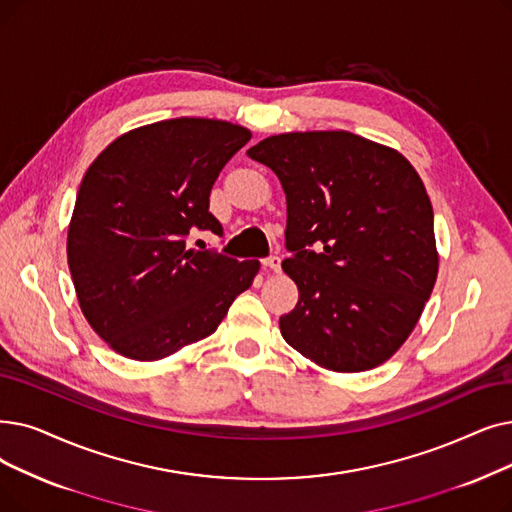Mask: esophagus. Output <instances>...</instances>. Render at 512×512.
Listing matches in <instances>:
<instances>
[{"mask_svg": "<svg viewBox=\"0 0 512 512\" xmlns=\"http://www.w3.org/2000/svg\"><path fill=\"white\" fill-rule=\"evenodd\" d=\"M280 257L278 255H272V257H265L261 263H263V270H272V272H280Z\"/></svg>", "mask_w": 512, "mask_h": 512, "instance_id": "esophagus-1", "label": "esophagus"}]
</instances>
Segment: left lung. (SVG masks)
Listing matches in <instances>:
<instances>
[{
  "instance_id": "obj_1",
  "label": "left lung",
  "mask_w": 512,
  "mask_h": 512,
  "mask_svg": "<svg viewBox=\"0 0 512 512\" xmlns=\"http://www.w3.org/2000/svg\"><path fill=\"white\" fill-rule=\"evenodd\" d=\"M286 194L282 270L299 288L284 341L318 366L364 372L414 330L437 280L433 207L397 150L349 131H293L247 150Z\"/></svg>"
}]
</instances>
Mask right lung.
I'll list each match as a JSON object with an SVG mask.
<instances>
[{
  "instance_id": "obj_1",
  "label": "right lung",
  "mask_w": 512,
  "mask_h": 512,
  "mask_svg": "<svg viewBox=\"0 0 512 512\" xmlns=\"http://www.w3.org/2000/svg\"><path fill=\"white\" fill-rule=\"evenodd\" d=\"M251 131L217 119L131 129L85 171L66 238L83 316L129 360L152 362L213 335L259 261L186 249L190 230L221 236L209 211L219 171Z\"/></svg>"
}]
</instances>
